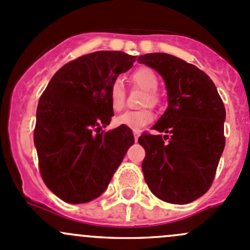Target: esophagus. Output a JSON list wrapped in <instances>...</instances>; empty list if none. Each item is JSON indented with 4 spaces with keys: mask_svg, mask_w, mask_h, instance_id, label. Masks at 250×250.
Masks as SVG:
<instances>
[{
    "mask_svg": "<svg viewBox=\"0 0 250 250\" xmlns=\"http://www.w3.org/2000/svg\"><path fill=\"white\" fill-rule=\"evenodd\" d=\"M133 136H135V141L137 142L138 137H140V131L138 130H133Z\"/></svg>",
    "mask_w": 250,
    "mask_h": 250,
    "instance_id": "34e87169",
    "label": "esophagus"
}]
</instances>
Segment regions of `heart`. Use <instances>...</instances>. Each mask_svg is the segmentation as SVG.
Instances as JSON below:
<instances>
[{"mask_svg": "<svg viewBox=\"0 0 250 250\" xmlns=\"http://www.w3.org/2000/svg\"><path fill=\"white\" fill-rule=\"evenodd\" d=\"M131 79L138 87L147 91V96L143 100V105H157L159 103L160 97L155 88L158 87V78L154 71L149 68H140L135 70L131 75ZM110 104L115 110H120L125 104V90L123 81L120 79L114 80L109 88ZM154 119V113L149 109L141 110H126L122 115L117 118V123L119 125H125L132 130H140L145 125L149 124Z\"/></svg>", "mask_w": 250, "mask_h": 250, "instance_id": "obj_1", "label": "heart"}]
</instances>
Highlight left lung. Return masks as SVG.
<instances>
[{"instance_id": "left-lung-1", "label": "left lung", "mask_w": 250, "mask_h": 250, "mask_svg": "<svg viewBox=\"0 0 250 250\" xmlns=\"http://www.w3.org/2000/svg\"><path fill=\"white\" fill-rule=\"evenodd\" d=\"M137 62L158 71L167 91V110L152 128L170 136L145 132L138 138L146 150L145 181L167 203H191L211 186L224 152V103L211 79L193 64L167 53Z\"/></svg>"}]
</instances>
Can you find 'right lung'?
I'll use <instances>...</instances> for the list:
<instances>
[{"label":"right lung","mask_w":250,"mask_h":250,"mask_svg":"<svg viewBox=\"0 0 250 250\" xmlns=\"http://www.w3.org/2000/svg\"><path fill=\"white\" fill-rule=\"evenodd\" d=\"M135 61L120 51L85 54L62 66L42 93L34 143L42 180L62 201L100 197L135 142L125 125L102 130L114 115L110 86Z\"/></svg>","instance_id":"1"}]
</instances>
